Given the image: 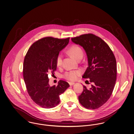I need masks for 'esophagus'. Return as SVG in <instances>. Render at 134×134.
<instances>
[{"label":"esophagus","instance_id":"1","mask_svg":"<svg viewBox=\"0 0 134 134\" xmlns=\"http://www.w3.org/2000/svg\"><path fill=\"white\" fill-rule=\"evenodd\" d=\"M68 83H69V85H70V86H71V85H73V84H75L74 82H71V81L69 82Z\"/></svg>","mask_w":134,"mask_h":134}]
</instances>
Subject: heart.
Here are the masks:
<instances>
[{
    "instance_id": "obj_1",
    "label": "heart",
    "mask_w": 134,
    "mask_h": 134,
    "mask_svg": "<svg viewBox=\"0 0 134 134\" xmlns=\"http://www.w3.org/2000/svg\"><path fill=\"white\" fill-rule=\"evenodd\" d=\"M68 53L73 57L77 60L81 59L83 57V52L82 49L78 45H72L68 50ZM63 56L61 54H59L56 59V64L58 67H61L62 64ZM82 73L81 70H69L66 71L63 74V78L70 81H75L78 79Z\"/></svg>"
}]
</instances>
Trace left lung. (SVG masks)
Listing matches in <instances>:
<instances>
[{
    "label": "left lung",
    "instance_id": "1",
    "mask_svg": "<svg viewBox=\"0 0 134 134\" xmlns=\"http://www.w3.org/2000/svg\"><path fill=\"white\" fill-rule=\"evenodd\" d=\"M71 40L82 46L86 53L88 66L82 77L92 83L89 89L83 85L79 101L85 108H98L108 100L115 87L116 79L115 55L102 39L92 34L72 38Z\"/></svg>",
    "mask_w": 134,
    "mask_h": 134
}]
</instances>
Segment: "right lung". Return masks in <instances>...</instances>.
<instances>
[{
  "instance_id": "add662e5",
  "label": "right lung",
  "mask_w": 134,
  "mask_h": 134,
  "mask_svg": "<svg viewBox=\"0 0 134 134\" xmlns=\"http://www.w3.org/2000/svg\"><path fill=\"white\" fill-rule=\"evenodd\" d=\"M70 38L47 37L34 43L26 54L23 76L26 88L32 100L42 108H53L60 102L59 96L69 87L60 80L57 86H50L49 74L56 70V59L59 52L68 45Z\"/></svg>"
}]
</instances>
